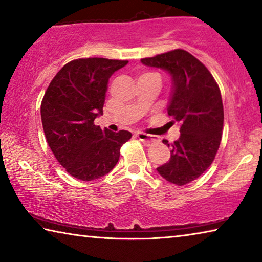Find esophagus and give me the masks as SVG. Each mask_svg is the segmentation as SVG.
<instances>
[{
    "instance_id": "obj_1",
    "label": "esophagus",
    "mask_w": 262,
    "mask_h": 262,
    "mask_svg": "<svg viewBox=\"0 0 262 262\" xmlns=\"http://www.w3.org/2000/svg\"><path fill=\"white\" fill-rule=\"evenodd\" d=\"M136 137L139 139L140 141H143V142H147V143H154V142H156V139L152 135H149V134H145V133H137Z\"/></svg>"
}]
</instances>
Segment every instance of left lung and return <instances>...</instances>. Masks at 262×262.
Segmentation results:
<instances>
[{
	"instance_id": "left-lung-1",
	"label": "left lung",
	"mask_w": 262,
	"mask_h": 262,
	"mask_svg": "<svg viewBox=\"0 0 262 262\" xmlns=\"http://www.w3.org/2000/svg\"><path fill=\"white\" fill-rule=\"evenodd\" d=\"M141 62L166 70L172 77L167 114L178 123L179 139L170 144V161L157 172L170 183L183 186L198 179L214 162L223 132L224 111L220 88L201 61L184 50H173Z\"/></svg>"
}]
</instances>
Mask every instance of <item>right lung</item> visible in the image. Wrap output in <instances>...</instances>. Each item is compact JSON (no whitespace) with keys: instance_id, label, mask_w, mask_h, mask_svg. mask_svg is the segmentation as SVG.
Instances as JSON below:
<instances>
[{"instance_id":"right-lung-1","label":"right lung","mask_w":262,"mask_h":262,"mask_svg":"<svg viewBox=\"0 0 262 262\" xmlns=\"http://www.w3.org/2000/svg\"><path fill=\"white\" fill-rule=\"evenodd\" d=\"M128 61L89 57L68 62L48 85L41 101L46 141L64 170L90 181L117 165L120 148L132 133L101 130L94 121L103 114L108 78Z\"/></svg>"}]
</instances>
